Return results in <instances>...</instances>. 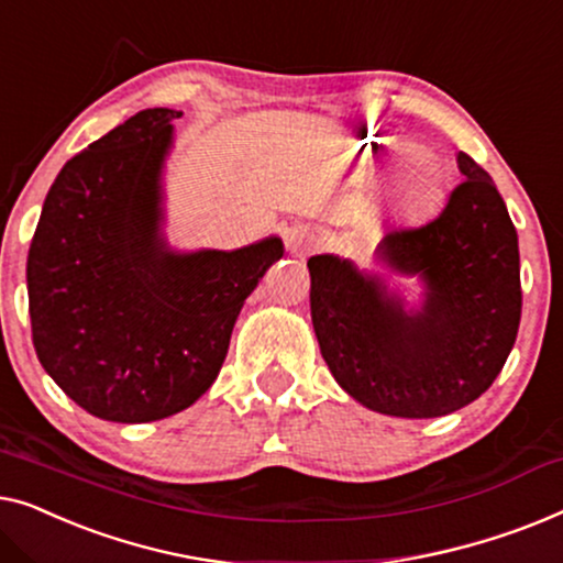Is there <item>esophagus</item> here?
<instances>
[{"mask_svg":"<svg viewBox=\"0 0 563 563\" xmlns=\"http://www.w3.org/2000/svg\"><path fill=\"white\" fill-rule=\"evenodd\" d=\"M313 236L303 232V229H290L288 236H285V247H288L290 255H303L306 250H311Z\"/></svg>","mask_w":563,"mask_h":563,"instance_id":"esophagus-1","label":"esophagus"}]
</instances>
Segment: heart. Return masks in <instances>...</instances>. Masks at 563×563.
Returning a JSON list of instances; mask_svg holds the SVG:
<instances>
[{"instance_id":"obj_1","label":"heart","mask_w":563,"mask_h":563,"mask_svg":"<svg viewBox=\"0 0 563 563\" xmlns=\"http://www.w3.org/2000/svg\"><path fill=\"white\" fill-rule=\"evenodd\" d=\"M423 165H431L429 184H426V178H421L423 180L421 188H416V186L402 188V184H395L393 191H390L395 203L406 206L408 211H416V213H423V211L433 209V206H437L439 199L443 196V188H446V173H443V168H439V165L433 163L429 155L410 157V161L406 163V173H413L416 168H423Z\"/></svg>"}]
</instances>
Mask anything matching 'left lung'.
<instances>
[{"label": "left lung", "mask_w": 563, "mask_h": 563, "mask_svg": "<svg viewBox=\"0 0 563 563\" xmlns=\"http://www.w3.org/2000/svg\"><path fill=\"white\" fill-rule=\"evenodd\" d=\"M456 165L464 180L439 217L390 229L375 247L385 271L418 283V303L352 260H308L323 360L342 390L375 413H454L495 383L516 344L518 232L489 173L466 153Z\"/></svg>", "instance_id": "1"}]
</instances>
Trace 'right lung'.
Masks as SVG:
<instances>
[{"mask_svg":"<svg viewBox=\"0 0 563 563\" xmlns=\"http://www.w3.org/2000/svg\"><path fill=\"white\" fill-rule=\"evenodd\" d=\"M176 109H142L63 165L27 255L33 344L86 413L161 421L217 379L244 300L283 257L280 236L240 250L165 240Z\"/></svg>","mask_w":563,"mask_h":563,"instance_id":"right-lung-1","label":"right lung"}]
</instances>
